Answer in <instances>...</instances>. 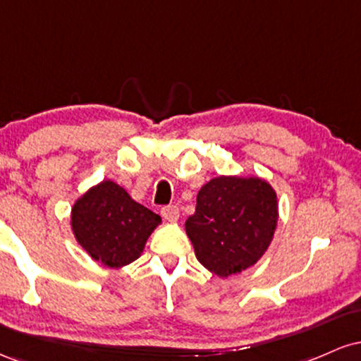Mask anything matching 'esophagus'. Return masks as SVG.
Listing matches in <instances>:
<instances>
[{
    "mask_svg": "<svg viewBox=\"0 0 361 361\" xmlns=\"http://www.w3.org/2000/svg\"><path fill=\"white\" fill-rule=\"evenodd\" d=\"M161 215L169 222H176L180 219V209L176 205H168L161 210Z\"/></svg>",
    "mask_w": 361,
    "mask_h": 361,
    "instance_id": "1",
    "label": "esophagus"
}]
</instances>
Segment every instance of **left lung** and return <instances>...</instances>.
<instances>
[{"mask_svg":"<svg viewBox=\"0 0 361 361\" xmlns=\"http://www.w3.org/2000/svg\"><path fill=\"white\" fill-rule=\"evenodd\" d=\"M279 222V198L259 176H219L198 190L185 222L195 256L219 279L238 275L264 255Z\"/></svg>","mask_w":361,"mask_h":361,"instance_id":"1","label":"left lung"}]
</instances>
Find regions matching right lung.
Returning <instances> with one entry per match:
<instances>
[{
  "mask_svg": "<svg viewBox=\"0 0 361 361\" xmlns=\"http://www.w3.org/2000/svg\"><path fill=\"white\" fill-rule=\"evenodd\" d=\"M159 224V215L111 180L91 186L71 207V231L78 244L109 268H123L137 259Z\"/></svg>",
  "mask_w": 361,
  "mask_h": 361,
  "instance_id": "add662e5",
  "label": "right lung"
}]
</instances>
